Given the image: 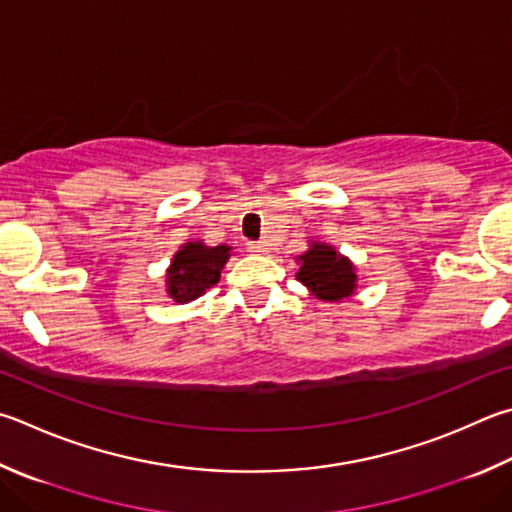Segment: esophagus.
Listing matches in <instances>:
<instances>
[{"instance_id": "34e87169", "label": "esophagus", "mask_w": 512, "mask_h": 512, "mask_svg": "<svg viewBox=\"0 0 512 512\" xmlns=\"http://www.w3.org/2000/svg\"><path fill=\"white\" fill-rule=\"evenodd\" d=\"M248 248H250V253H266V250H268L266 241H250Z\"/></svg>"}]
</instances>
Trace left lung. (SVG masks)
<instances>
[{
  "label": "left lung",
  "mask_w": 512,
  "mask_h": 512,
  "mask_svg": "<svg viewBox=\"0 0 512 512\" xmlns=\"http://www.w3.org/2000/svg\"><path fill=\"white\" fill-rule=\"evenodd\" d=\"M300 271L295 280L322 302H342L356 293L358 275L356 264L336 250V246L311 239L309 250L295 257Z\"/></svg>",
  "instance_id": "1"
}]
</instances>
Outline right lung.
Returning a JSON list of instances; mask_svg holds the SVG:
<instances>
[{
    "instance_id": "add662e5",
    "label": "right lung",
    "mask_w": 512,
    "mask_h": 512,
    "mask_svg": "<svg viewBox=\"0 0 512 512\" xmlns=\"http://www.w3.org/2000/svg\"><path fill=\"white\" fill-rule=\"evenodd\" d=\"M232 246H208L203 239L185 241L165 271V291L174 302L185 304L215 286L228 264Z\"/></svg>"
}]
</instances>
